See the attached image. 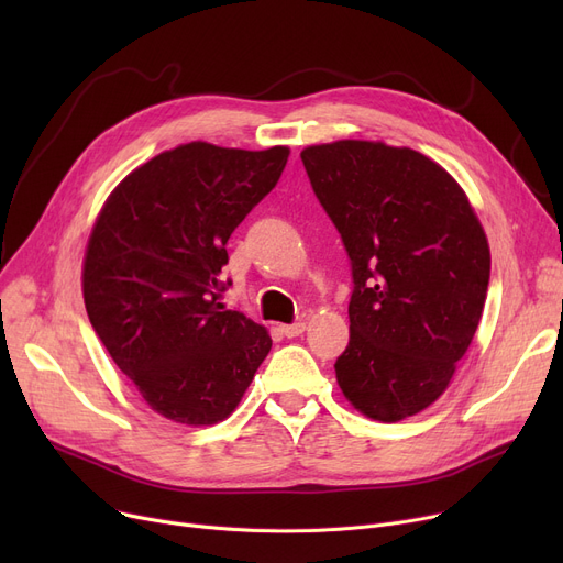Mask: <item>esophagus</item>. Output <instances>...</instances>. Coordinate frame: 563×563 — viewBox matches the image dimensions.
Returning a JSON list of instances; mask_svg holds the SVG:
<instances>
[{
    "label": "esophagus",
    "instance_id": "obj_1",
    "mask_svg": "<svg viewBox=\"0 0 563 563\" xmlns=\"http://www.w3.org/2000/svg\"><path fill=\"white\" fill-rule=\"evenodd\" d=\"M303 331H306V323H303V321L283 323V327H280V333H283L285 338H299Z\"/></svg>",
    "mask_w": 563,
    "mask_h": 563
}]
</instances>
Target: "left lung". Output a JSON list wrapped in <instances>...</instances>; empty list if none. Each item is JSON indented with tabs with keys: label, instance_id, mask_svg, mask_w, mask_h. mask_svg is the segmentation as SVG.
Returning <instances> with one entry per match:
<instances>
[{
	"label": "left lung",
	"instance_id": "obj_1",
	"mask_svg": "<svg viewBox=\"0 0 563 563\" xmlns=\"http://www.w3.org/2000/svg\"><path fill=\"white\" fill-rule=\"evenodd\" d=\"M301 159L351 262L340 388L372 420L416 416L445 393L479 327L484 228L454 177L410 147L335 141Z\"/></svg>",
	"mask_w": 563,
	"mask_h": 563
}]
</instances>
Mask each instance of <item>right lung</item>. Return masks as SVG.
Here are the masks:
<instances>
[{
    "mask_svg": "<svg viewBox=\"0 0 563 563\" xmlns=\"http://www.w3.org/2000/svg\"><path fill=\"white\" fill-rule=\"evenodd\" d=\"M289 151L194 141L113 189L84 260V303L100 342L159 416L214 424L240 404L272 349L264 327L225 310V244L280 180Z\"/></svg>",
    "mask_w": 563,
    "mask_h": 563,
    "instance_id": "obj_1",
    "label": "right lung"
}]
</instances>
